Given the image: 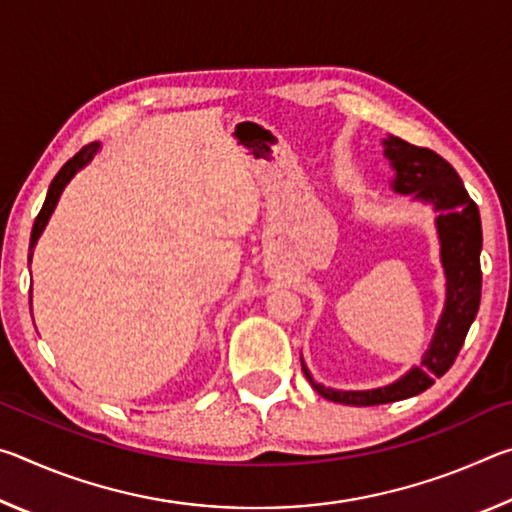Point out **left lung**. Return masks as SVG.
Here are the masks:
<instances>
[{"label": "left lung", "mask_w": 512, "mask_h": 512, "mask_svg": "<svg viewBox=\"0 0 512 512\" xmlns=\"http://www.w3.org/2000/svg\"><path fill=\"white\" fill-rule=\"evenodd\" d=\"M381 146L384 158L393 167V192L429 205L436 212L440 264L445 271V305L420 363L393 384L368 391H339L314 381L305 359L300 357L302 372L318 395L350 406L388 404L427 391L433 381L452 368L481 302V216L479 207L465 192L463 180L452 164L429 149H420L395 135L384 137Z\"/></svg>", "instance_id": "left-lung-1"}]
</instances>
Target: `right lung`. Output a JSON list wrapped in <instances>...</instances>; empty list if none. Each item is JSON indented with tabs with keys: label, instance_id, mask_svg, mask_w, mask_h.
Here are the masks:
<instances>
[{
	"label": "right lung",
	"instance_id": "right-lung-1",
	"mask_svg": "<svg viewBox=\"0 0 512 512\" xmlns=\"http://www.w3.org/2000/svg\"><path fill=\"white\" fill-rule=\"evenodd\" d=\"M99 151H101V144H99V142L85 146V149H81L79 153H76L72 160H67V162L63 164V169H60V171L56 173V178L51 180L49 192H47V198H45V205H42V210H40V214L36 216V223H33V230H31L29 264H31V259H33V248H36L40 235H42V232H45L47 223H49V219H51V214H54L56 205H58V201H60V194L65 192V187H67L69 183H72V178L76 176V173L88 167V164L94 160V155H97Z\"/></svg>",
	"mask_w": 512,
	"mask_h": 512
}]
</instances>
